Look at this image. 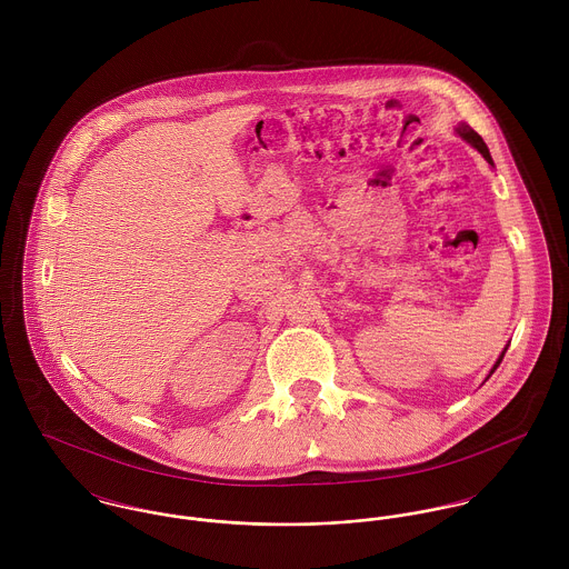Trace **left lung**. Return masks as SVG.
Wrapping results in <instances>:
<instances>
[{
    "label": "left lung",
    "instance_id": "left-lung-1",
    "mask_svg": "<svg viewBox=\"0 0 569 569\" xmlns=\"http://www.w3.org/2000/svg\"><path fill=\"white\" fill-rule=\"evenodd\" d=\"M456 131H458V136H460V138H462V140H467V142H469V144H471V147H476V149H478V151H480V153H482V156H485V160H487L488 163H490V166H492V158H490V153H488V147L487 144H485V140H482V138H480V136H478V133H476V131H473V129H471V127H469V124H458V129H456ZM503 355H506V348H503V352H501V355H499V359H497V361H495V366H492V370H490V375H492V372H495V370H497V366H499V363H501V359H503ZM490 375H488V377H490ZM487 377V379H488Z\"/></svg>",
    "mask_w": 569,
    "mask_h": 569
}]
</instances>
